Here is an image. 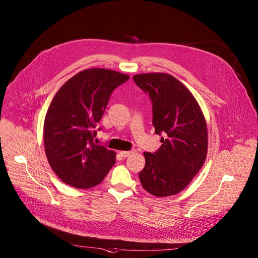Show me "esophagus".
Masks as SVG:
<instances>
[{
  "label": "esophagus",
  "instance_id": "1",
  "mask_svg": "<svg viewBox=\"0 0 258 258\" xmlns=\"http://www.w3.org/2000/svg\"><path fill=\"white\" fill-rule=\"evenodd\" d=\"M119 153H120V155H121L122 157L125 158V157H128L130 155H132V154L134 153V151H120Z\"/></svg>",
  "mask_w": 258,
  "mask_h": 258
}]
</instances>
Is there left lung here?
Wrapping results in <instances>:
<instances>
[{
    "instance_id": "left-lung-1",
    "label": "left lung",
    "mask_w": 258,
    "mask_h": 258,
    "mask_svg": "<svg viewBox=\"0 0 258 258\" xmlns=\"http://www.w3.org/2000/svg\"><path fill=\"white\" fill-rule=\"evenodd\" d=\"M133 80L150 96L155 133L164 136L158 151L144 152L141 183L156 197L175 195L189 185L205 162V117L192 93L168 73H141Z\"/></svg>"
}]
</instances>
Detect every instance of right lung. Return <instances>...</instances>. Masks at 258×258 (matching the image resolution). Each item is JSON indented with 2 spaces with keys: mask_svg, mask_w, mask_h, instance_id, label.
<instances>
[{
  "mask_svg": "<svg viewBox=\"0 0 258 258\" xmlns=\"http://www.w3.org/2000/svg\"><path fill=\"white\" fill-rule=\"evenodd\" d=\"M130 77L105 68L83 70L69 79L53 98L44 122V144L50 166L77 189L104 179L116 153L94 144L110 95Z\"/></svg>",
  "mask_w": 258,
  "mask_h": 258,
  "instance_id": "right-lung-1",
  "label": "right lung"
}]
</instances>
